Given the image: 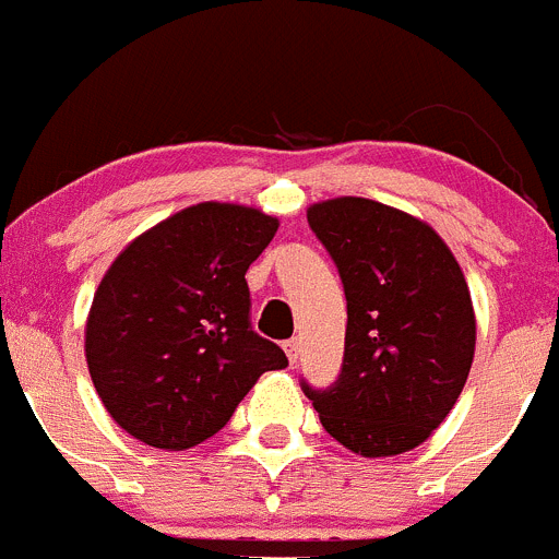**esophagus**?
Returning a JSON list of instances; mask_svg holds the SVG:
<instances>
[{
    "label": "esophagus",
    "instance_id": "esophagus-1",
    "mask_svg": "<svg viewBox=\"0 0 559 559\" xmlns=\"http://www.w3.org/2000/svg\"><path fill=\"white\" fill-rule=\"evenodd\" d=\"M285 354H288V359H290V365H296L299 362V354H301V343L296 337H290L288 343H285Z\"/></svg>",
    "mask_w": 559,
    "mask_h": 559
}]
</instances>
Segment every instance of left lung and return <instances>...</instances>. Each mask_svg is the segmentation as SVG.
<instances>
[{"instance_id":"obj_1","label":"left lung","mask_w":559,"mask_h":559,"mask_svg":"<svg viewBox=\"0 0 559 559\" xmlns=\"http://www.w3.org/2000/svg\"><path fill=\"white\" fill-rule=\"evenodd\" d=\"M348 301L340 379L305 386L321 425L365 459L401 455L444 423L475 359V307L442 236L365 197L307 209Z\"/></svg>"}]
</instances>
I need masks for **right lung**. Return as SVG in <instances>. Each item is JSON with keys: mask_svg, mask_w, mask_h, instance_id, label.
Here are the masks:
<instances>
[{"mask_svg": "<svg viewBox=\"0 0 559 559\" xmlns=\"http://www.w3.org/2000/svg\"><path fill=\"white\" fill-rule=\"evenodd\" d=\"M276 216L197 203L136 236L100 280L84 329L90 379L126 433L189 450L222 430L288 356L249 323V265Z\"/></svg>", "mask_w": 559, "mask_h": 559, "instance_id": "1", "label": "right lung"}]
</instances>
